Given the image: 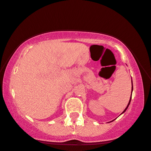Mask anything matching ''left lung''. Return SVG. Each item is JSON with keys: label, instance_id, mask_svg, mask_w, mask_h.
<instances>
[{"label": "left lung", "instance_id": "8db88e82", "mask_svg": "<svg viewBox=\"0 0 151 151\" xmlns=\"http://www.w3.org/2000/svg\"><path fill=\"white\" fill-rule=\"evenodd\" d=\"M132 91H133V86H132ZM131 99H132V95H131V97H130V99H129V103H128V104H127V106H126V108H125V110H124V111H123V113H122V114H123V113H124V112H125V111H126V110H127V108H128V106H129V103H130Z\"/></svg>", "mask_w": 151, "mask_h": 151}]
</instances>
